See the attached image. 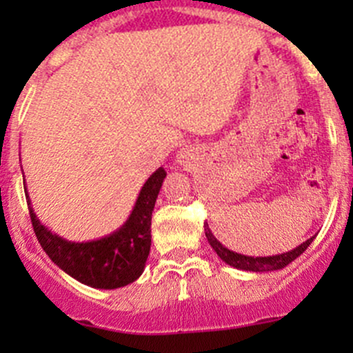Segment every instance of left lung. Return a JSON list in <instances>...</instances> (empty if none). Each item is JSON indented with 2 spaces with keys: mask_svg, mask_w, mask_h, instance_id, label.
<instances>
[{
  "mask_svg": "<svg viewBox=\"0 0 353 353\" xmlns=\"http://www.w3.org/2000/svg\"><path fill=\"white\" fill-rule=\"evenodd\" d=\"M205 236L206 239H208L210 245L215 249L216 254H219L227 265L239 270H248V272H273V270H282L283 266L288 265V263H292L295 258H299V256L309 248V244L312 243V239H314V237H311V239L302 243L299 248H295L294 251L283 252V254L266 256V258H263V256H259V258H252V256L237 254V252L230 251V249H227L225 245L220 244L219 241L215 239V236L212 234V230H210L208 223L205 225Z\"/></svg>",
  "mask_w": 353,
  "mask_h": 353,
  "instance_id": "obj_1",
  "label": "left lung"
}]
</instances>
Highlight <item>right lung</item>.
<instances>
[{
	"label": "right lung",
	"mask_w": 353,
	"mask_h": 353,
	"mask_svg": "<svg viewBox=\"0 0 353 353\" xmlns=\"http://www.w3.org/2000/svg\"><path fill=\"white\" fill-rule=\"evenodd\" d=\"M165 170L160 167L141 188L133 213L117 232L92 243H68L49 232L27 201L32 227L46 254L68 275L95 288H117L134 282L145 268L152 245V212ZM25 188V181H23ZM28 199V196H27Z\"/></svg>",
	"instance_id": "1"
}]
</instances>
